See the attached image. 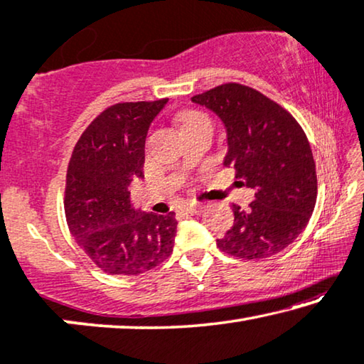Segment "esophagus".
<instances>
[{
	"label": "esophagus",
	"mask_w": 364,
	"mask_h": 364,
	"mask_svg": "<svg viewBox=\"0 0 364 364\" xmlns=\"http://www.w3.org/2000/svg\"><path fill=\"white\" fill-rule=\"evenodd\" d=\"M184 210L188 214H200L204 210V204H188L184 205Z\"/></svg>",
	"instance_id": "34e87169"
}]
</instances>
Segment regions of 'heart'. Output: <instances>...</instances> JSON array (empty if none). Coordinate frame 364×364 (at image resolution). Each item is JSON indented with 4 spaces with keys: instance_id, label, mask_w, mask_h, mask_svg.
I'll return each instance as SVG.
<instances>
[{
    "instance_id": "heart-1",
    "label": "heart",
    "mask_w": 364,
    "mask_h": 364,
    "mask_svg": "<svg viewBox=\"0 0 364 364\" xmlns=\"http://www.w3.org/2000/svg\"><path fill=\"white\" fill-rule=\"evenodd\" d=\"M178 119H180L181 132H186V130H191L194 127L204 126V124H210V119L205 116L204 112L196 111V109L183 111Z\"/></svg>"
}]
</instances>
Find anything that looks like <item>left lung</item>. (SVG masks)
<instances>
[{
	"label": "left lung",
	"instance_id": "obj_1",
	"mask_svg": "<svg viewBox=\"0 0 364 364\" xmlns=\"http://www.w3.org/2000/svg\"><path fill=\"white\" fill-rule=\"evenodd\" d=\"M215 112L227 130L225 166L255 191L248 209L234 204V225L217 247L232 257H273L306 229L316 208L317 175L302 127L278 102L238 83L191 97Z\"/></svg>",
	"mask_w": 364,
	"mask_h": 364
}]
</instances>
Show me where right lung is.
Segmentation results:
<instances>
[{"instance_id": "1", "label": "right lung", "mask_w": 364, "mask_h": 364, "mask_svg": "<svg viewBox=\"0 0 364 364\" xmlns=\"http://www.w3.org/2000/svg\"><path fill=\"white\" fill-rule=\"evenodd\" d=\"M168 100L117 102L102 111L75 145L67 170L68 229L97 268L134 276L173 252L175 213H140L129 186L144 176L145 139Z\"/></svg>"}]
</instances>
